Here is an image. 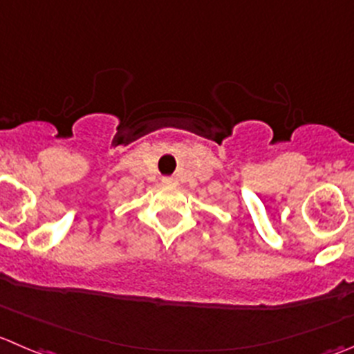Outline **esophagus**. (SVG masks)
I'll return each instance as SVG.
<instances>
[{
  "instance_id": "1",
  "label": "esophagus",
  "mask_w": 354,
  "mask_h": 354,
  "mask_svg": "<svg viewBox=\"0 0 354 354\" xmlns=\"http://www.w3.org/2000/svg\"><path fill=\"white\" fill-rule=\"evenodd\" d=\"M162 183H164V185H173L174 180H173V178H164Z\"/></svg>"
}]
</instances>
